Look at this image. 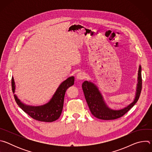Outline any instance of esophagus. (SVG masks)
<instances>
[{"label": "esophagus", "instance_id": "1", "mask_svg": "<svg viewBox=\"0 0 152 152\" xmlns=\"http://www.w3.org/2000/svg\"><path fill=\"white\" fill-rule=\"evenodd\" d=\"M85 77V75L84 73L83 72H79L77 75H76V78L77 80H82Z\"/></svg>", "mask_w": 152, "mask_h": 152}]
</instances>
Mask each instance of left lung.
I'll return each instance as SVG.
<instances>
[{
    "instance_id": "8db88e82",
    "label": "left lung",
    "mask_w": 152,
    "mask_h": 152,
    "mask_svg": "<svg viewBox=\"0 0 152 152\" xmlns=\"http://www.w3.org/2000/svg\"><path fill=\"white\" fill-rule=\"evenodd\" d=\"M137 88L135 97L132 102L122 109L112 110L108 106L104 100L102 94L98 86L91 80H85L82 86L85 97L91 114L96 118L101 120H114L121 117L129 111L137 102L142 88L141 66H139Z\"/></svg>"
}]
</instances>
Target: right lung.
I'll list each match as a JSON object with an SVG mask.
<instances>
[{
	"label": "right lung",
	"instance_id": "add662e5",
	"mask_svg": "<svg viewBox=\"0 0 152 152\" xmlns=\"http://www.w3.org/2000/svg\"><path fill=\"white\" fill-rule=\"evenodd\" d=\"M74 76H70L64 80L58 86L55 93L46 103L39 106H31L23 103L14 94V99L18 106L24 112L34 119L45 122H52L58 120L62 113L64 106L65 93L70 86L73 85ZM12 90L15 91V85L14 77H12Z\"/></svg>",
	"mask_w": 152,
	"mask_h": 152
}]
</instances>
